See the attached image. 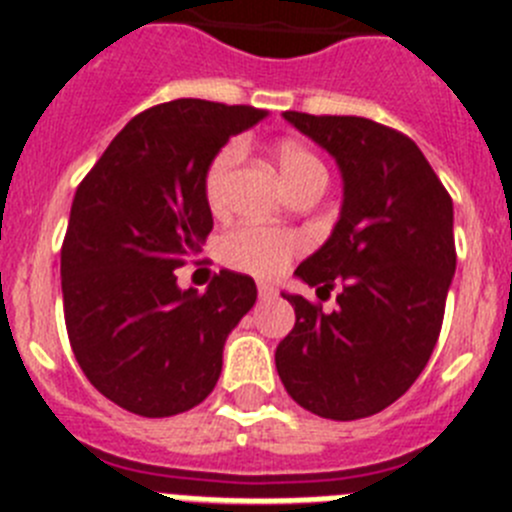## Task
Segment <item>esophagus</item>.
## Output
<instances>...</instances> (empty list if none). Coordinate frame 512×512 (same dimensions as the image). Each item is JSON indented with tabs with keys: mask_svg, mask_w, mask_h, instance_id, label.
Segmentation results:
<instances>
[{
	"mask_svg": "<svg viewBox=\"0 0 512 512\" xmlns=\"http://www.w3.org/2000/svg\"><path fill=\"white\" fill-rule=\"evenodd\" d=\"M274 295H277V289L271 287V284H266V282H259V297H261V300H271Z\"/></svg>",
	"mask_w": 512,
	"mask_h": 512,
	"instance_id": "34e87169",
	"label": "esophagus"
}]
</instances>
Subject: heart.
Wrapping results in <instances>:
<instances>
[{"instance_id": "obj_1", "label": "heart", "mask_w": 512, "mask_h": 512, "mask_svg": "<svg viewBox=\"0 0 512 512\" xmlns=\"http://www.w3.org/2000/svg\"><path fill=\"white\" fill-rule=\"evenodd\" d=\"M241 153V143L230 140L207 164L205 200L212 212H220L228 205L230 174H233L235 164L241 161ZM274 161H277L279 174H282L284 184L289 189L305 182V179H312V176H325V166L320 164V158L297 140H279L274 146ZM300 248V235L289 233V230L264 228V225H241V228L223 235L220 256L233 269L248 271V274H256V277H271V274L282 271Z\"/></svg>"}]
</instances>
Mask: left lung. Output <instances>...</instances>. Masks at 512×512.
Segmentation results:
<instances>
[{
  "mask_svg": "<svg viewBox=\"0 0 512 512\" xmlns=\"http://www.w3.org/2000/svg\"><path fill=\"white\" fill-rule=\"evenodd\" d=\"M336 158L341 220L297 277L338 307L284 295L295 328L277 346L289 397L330 420L369 418L410 390L438 341L456 271L454 205L405 133L366 117L284 112Z\"/></svg>",
  "mask_w": 512,
  "mask_h": 512,
  "instance_id": "8db88e82",
  "label": "left lung"
}]
</instances>
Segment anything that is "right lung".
Returning <instances> with one entry per match:
<instances>
[{"mask_svg": "<svg viewBox=\"0 0 512 512\" xmlns=\"http://www.w3.org/2000/svg\"><path fill=\"white\" fill-rule=\"evenodd\" d=\"M264 115L207 99L148 107L76 187L61 246L63 318L81 372L128 413L169 418L200 405L225 338L256 302L248 274L223 269L197 295L176 287L174 269L212 230L207 164Z\"/></svg>", "mask_w": 512, "mask_h": 512, "instance_id": "right-lung-1", "label": "right lung"}]
</instances>
